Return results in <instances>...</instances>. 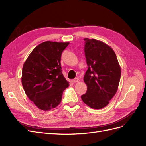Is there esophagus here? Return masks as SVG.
<instances>
[{"label":"esophagus","mask_w":146,"mask_h":146,"mask_svg":"<svg viewBox=\"0 0 146 146\" xmlns=\"http://www.w3.org/2000/svg\"><path fill=\"white\" fill-rule=\"evenodd\" d=\"M79 81H80V80H79L78 78H74V79H73V80H72V82L73 83H75V82H77Z\"/></svg>","instance_id":"obj_1"}]
</instances>
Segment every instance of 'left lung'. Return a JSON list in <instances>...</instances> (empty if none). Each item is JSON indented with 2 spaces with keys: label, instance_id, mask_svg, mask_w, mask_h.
I'll list each match as a JSON object with an SVG mask.
<instances>
[{
  "label": "left lung",
  "instance_id": "obj_1",
  "mask_svg": "<svg viewBox=\"0 0 146 146\" xmlns=\"http://www.w3.org/2000/svg\"><path fill=\"white\" fill-rule=\"evenodd\" d=\"M84 52L88 69L84 76L87 86L81 98L94 109L105 107L117 90L121 70L111 47L95 39L84 38Z\"/></svg>",
  "mask_w": 146,
  "mask_h": 146
}]
</instances>
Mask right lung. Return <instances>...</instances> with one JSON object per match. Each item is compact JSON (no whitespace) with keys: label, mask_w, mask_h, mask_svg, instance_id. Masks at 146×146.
Returning <instances> with one entry per match:
<instances>
[{"label":"right lung","mask_w":146,"mask_h":146,"mask_svg":"<svg viewBox=\"0 0 146 146\" xmlns=\"http://www.w3.org/2000/svg\"><path fill=\"white\" fill-rule=\"evenodd\" d=\"M68 44L45 41L35 47L24 62L21 78L24 90L41 110L59 105L64 90L69 86L60 64L62 53Z\"/></svg>","instance_id":"obj_1"}]
</instances>
